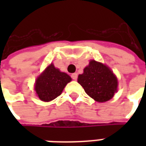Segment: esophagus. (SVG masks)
Returning <instances> with one entry per match:
<instances>
[{"instance_id": "esophagus-1", "label": "esophagus", "mask_w": 146, "mask_h": 146, "mask_svg": "<svg viewBox=\"0 0 146 146\" xmlns=\"http://www.w3.org/2000/svg\"><path fill=\"white\" fill-rule=\"evenodd\" d=\"M71 77H72V79L73 80H76L77 79V73H73V74L71 75Z\"/></svg>"}]
</instances>
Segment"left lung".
Returning a JSON list of instances; mask_svg holds the SVG:
<instances>
[{"mask_svg":"<svg viewBox=\"0 0 146 146\" xmlns=\"http://www.w3.org/2000/svg\"><path fill=\"white\" fill-rule=\"evenodd\" d=\"M78 83L95 101L104 102L113 98L117 91V79L109 67L92 60L78 76Z\"/></svg>","mask_w":146,"mask_h":146,"instance_id":"obj_1","label":"left lung"}]
</instances>
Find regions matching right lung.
<instances>
[{
  "instance_id": "add662e5",
  "label": "right lung",
  "mask_w": 146,
  "mask_h": 146,
  "mask_svg": "<svg viewBox=\"0 0 146 146\" xmlns=\"http://www.w3.org/2000/svg\"><path fill=\"white\" fill-rule=\"evenodd\" d=\"M70 81L71 77L68 74L60 72L51 64L36 80L35 91L40 100L51 101L61 95Z\"/></svg>"
}]
</instances>
